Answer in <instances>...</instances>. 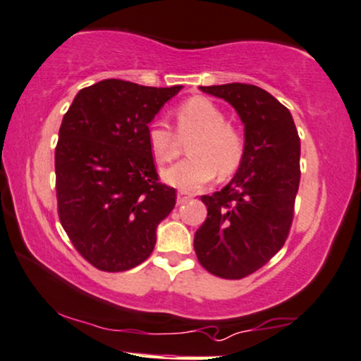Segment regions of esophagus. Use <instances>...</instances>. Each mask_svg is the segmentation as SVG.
<instances>
[{
    "label": "esophagus",
    "mask_w": 361,
    "mask_h": 361,
    "mask_svg": "<svg viewBox=\"0 0 361 361\" xmlns=\"http://www.w3.org/2000/svg\"><path fill=\"white\" fill-rule=\"evenodd\" d=\"M192 197H193L192 193L183 192V190H180V192H178V195H176V203H178V205H183V203L188 202V200L192 198Z\"/></svg>",
    "instance_id": "esophagus-1"
}]
</instances>
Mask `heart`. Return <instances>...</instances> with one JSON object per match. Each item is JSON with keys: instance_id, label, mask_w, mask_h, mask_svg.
Here are the masks:
<instances>
[{"instance_id": "1", "label": "heart", "mask_w": 361, "mask_h": 361, "mask_svg": "<svg viewBox=\"0 0 361 361\" xmlns=\"http://www.w3.org/2000/svg\"><path fill=\"white\" fill-rule=\"evenodd\" d=\"M176 133L188 141L190 158L161 171V180L175 188L193 192L214 180L216 171L230 175L238 168L244 156V136L240 129L225 121L224 111L207 97H192L175 111ZM161 121L146 128L151 154L158 163L171 161L180 149V140Z\"/></svg>"}]
</instances>
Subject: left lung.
I'll use <instances>...</instances> for the list:
<instances>
[{
	"label": "left lung",
	"mask_w": 361,
	"mask_h": 361,
	"mask_svg": "<svg viewBox=\"0 0 361 361\" xmlns=\"http://www.w3.org/2000/svg\"><path fill=\"white\" fill-rule=\"evenodd\" d=\"M224 99L244 124V156L220 192L203 195L208 215L195 233L203 267L242 279L274 257L288 238L299 188V141L288 107L257 85L200 87Z\"/></svg>",
	"instance_id": "left-lung-1"
}]
</instances>
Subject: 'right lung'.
<instances>
[{"label": "right lung", "mask_w": 361, "mask_h": 361, "mask_svg": "<svg viewBox=\"0 0 361 361\" xmlns=\"http://www.w3.org/2000/svg\"><path fill=\"white\" fill-rule=\"evenodd\" d=\"M181 89L101 80L79 90L63 116L55 149L59 216L73 247L101 271L145 262L175 208V188L158 183L146 128Z\"/></svg>", "instance_id": "right-lung-1"}]
</instances>
